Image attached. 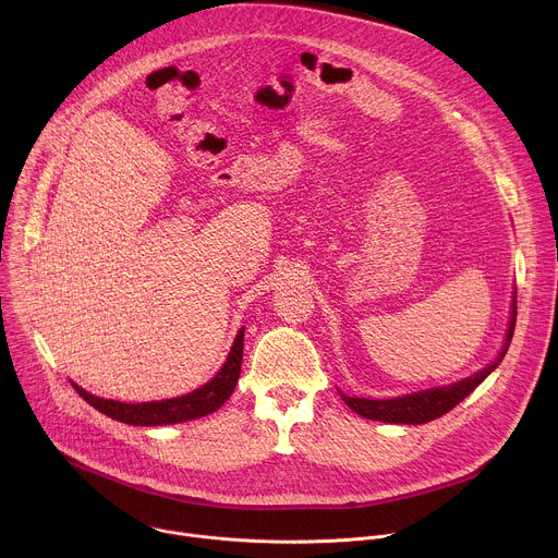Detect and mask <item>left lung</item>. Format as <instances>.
<instances>
[{
	"mask_svg": "<svg viewBox=\"0 0 558 558\" xmlns=\"http://www.w3.org/2000/svg\"><path fill=\"white\" fill-rule=\"evenodd\" d=\"M514 325H517V298L512 304V320H510V329L506 336V347L501 349V355L484 371H480L476 375L457 381L452 386H444V388H433V390H424V392H415V395H407V397H397V400H364V397H347L342 395V400L347 402V407H351L357 415L366 417V420H377V422H390V424H426L433 422L441 415H446L448 411H452L461 400L480 386L504 360L510 342H512V333H514Z\"/></svg>",
	"mask_w": 558,
	"mask_h": 558,
	"instance_id": "obj_1",
	"label": "left lung"
}]
</instances>
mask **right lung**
Instances as JSON below:
<instances>
[{
  "label": "right lung",
  "mask_w": 558,
  "mask_h": 558,
  "mask_svg": "<svg viewBox=\"0 0 558 558\" xmlns=\"http://www.w3.org/2000/svg\"><path fill=\"white\" fill-rule=\"evenodd\" d=\"M243 338L245 329L238 331L233 347L229 351L227 362L222 364L220 373L198 390L174 397V400H163V402H147V404H123L114 400H104V397H97L93 392H86L84 388H78L76 384L74 390L84 397V400L95 407L99 413L123 422L132 426H163V424H179V422H190L203 415H209L218 411L233 392L238 377H241V364H243Z\"/></svg>",
  "instance_id": "right-lung-1"
}]
</instances>
